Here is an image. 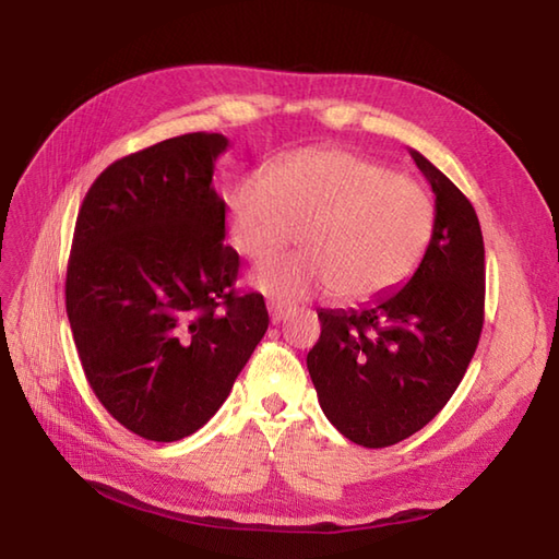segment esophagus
<instances>
[{
	"mask_svg": "<svg viewBox=\"0 0 559 559\" xmlns=\"http://www.w3.org/2000/svg\"><path fill=\"white\" fill-rule=\"evenodd\" d=\"M290 305L286 302H269V314H271V322L278 324L281 320H286V317L290 314Z\"/></svg>",
	"mask_w": 559,
	"mask_h": 559,
	"instance_id": "esophagus-1",
	"label": "esophagus"
}]
</instances>
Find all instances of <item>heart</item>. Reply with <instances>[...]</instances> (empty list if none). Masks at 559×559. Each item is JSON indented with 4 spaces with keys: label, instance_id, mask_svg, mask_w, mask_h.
I'll use <instances>...</instances> for the list:
<instances>
[{
    "label": "heart",
    "instance_id": "obj_1",
    "mask_svg": "<svg viewBox=\"0 0 559 559\" xmlns=\"http://www.w3.org/2000/svg\"><path fill=\"white\" fill-rule=\"evenodd\" d=\"M436 207L419 181L346 147H312L239 179L227 227L239 254L264 261L298 239L305 254L271 261L251 286L276 300L332 293L373 300L407 281L429 249Z\"/></svg>",
    "mask_w": 559,
    "mask_h": 559
}]
</instances>
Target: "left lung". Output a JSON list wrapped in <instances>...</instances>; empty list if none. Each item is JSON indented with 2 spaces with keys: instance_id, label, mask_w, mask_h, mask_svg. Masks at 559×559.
<instances>
[{
  "instance_id": "8db88e82",
  "label": "left lung",
  "mask_w": 559,
  "mask_h": 559,
  "mask_svg": "<svg viewBox=\"0 0 559 559\" xmlns=\"http://www.w3.org/2000/svg\"><path fill=\"white\" fill-rule=\"evenodd\" d=\"M431 183L436 225L407 286L360 310H320L308 370L317 400L348 441L395 445L424 429L461 385L485 322V242L473 203L409 150Z\"/></svg>"
}]
</instances>
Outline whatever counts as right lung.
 <instances>
[{
	"mask_svg": "<svg viewBox=\"0 0 559 559\" xmlns=\"http://www.w3.org/2000/svg\"><path fill=\"white\" fill-rule=\"evenodd\" d=\"M221 133H186L114 162L74 225L64 305L84 376L147 441L191 436L223 407L269 330L261 293H237L227 205L213 189Z\"/></svg>",
	"mask_w": 559,
	"mask_h": 559,
	"instance_id": "add662e5",
	"label": "right lung"
}]
</instances>
